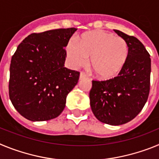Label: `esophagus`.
<instances>
[{"instance_id": "esophagus-1", "label": "esophagus", "mask_w": 159, "mask_h": 159, "mask_svg": "<svg viewBox=\"0 0 159 159\" xmlns=\"http://www.w3.org/2000/svg\"><path fill=\"white\" fill-rule=\"evenodd\" d=\"M84 79H88L87 75L84 72H80V80H84Z\"/></svg>"}]
</instances>
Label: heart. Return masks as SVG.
<instances>
[{
	"label": "heart",
	"instance_id": "1",
	"mask_svg": "<svg viewBox=\"0 0 159 159\" xmlns=\"http://www.w3.org/2000/svg\"><path fill=\"white\" fill-rule=\"evenodd\" d=\"M67 60L72 67H78L90 57V67L99 80H107L117 76L127 64L129 48L126 40L111 32L98 30L83 35L79 44L69 41Z\"/></svg>",
	"mask_w": 159,
	"mask_h": 159
}]
</instances>
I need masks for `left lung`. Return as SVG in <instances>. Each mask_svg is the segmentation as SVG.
<instances>
[{"label": "left lung", "mask_w": 159, "mask_h": 159, "mask_svg": "<svg viewBox=\"0 0 159 159\" xmlns=\"http://www.w3.org/2000/svg\"><path fill=\"white\" fill-rule=\"evenodd\" d=\"M115 32L126 40L129 48L127 64L118 76L92 80L90 103L96 119L107 124L122 125L135 118L143 108L151 86V56L133 36Z\"/></svg>", "instance_id": "left-lung-1"}]
</instances>
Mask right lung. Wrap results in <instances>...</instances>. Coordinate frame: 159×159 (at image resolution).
<instances>
[{"instance_id": "1", "label": "right lung", "mask_w": 159, "mask_h": 159, "mask_svg": "<svg viewBox=\"0 0 159 159\" xmlns=\"http://www.w3.org/2000/svg\"><path fill=\"white\" fill-rule=\"evenodd\" d=\"M76 30L32 33L18 45L11 60L8 94L15 109L25 119L47 121L64 111L67 94L80 77L79 71L64 67V47Z\"/></svg>"}]
</instances>
